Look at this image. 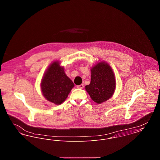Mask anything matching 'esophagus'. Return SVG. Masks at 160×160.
Wrapping results in <instances>:
<instances>
[{"label":"esophagus","mask_w":160,"mask_h":160,"mask_svg":"<svg viewBox=\"0 0 160 160\" xmlns=\"http://www.w3.org/2000/svg\"><path fill=\"white\" fill-rule=\"evenodd\" d=\"M77 88H78V89H83V88H84L83 84L78 85V86H77Z\"/></svg>","instance_id":"obj_1"}]
</instances>
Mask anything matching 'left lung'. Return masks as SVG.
Returning a JSON list of instances; mask_svg holds the SVG:
<instances>
[{"label":"left lung","mask_w":160,"mask_h":160,"mask_svg":"<svg viewBox=\"0 0 160 160\" xmlns=\"http://www.w3.org/2000/svg\"><path fill=\"white\" fill-rule=\"evenodd\" d=\"M91 71V83L86 86L85 89L94 102L101 104L114 94L116 86L114 72L105 61L96 63Z\"/></svg>","instance_id":"8db88e82"}]
</instances>
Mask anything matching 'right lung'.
I'll return each instance as SVG.
<instances>
[{
  "label": "right lung",
  "mask_w": 160,
  "mask_h": 160,
  "mask_svg": "<svg viewBox=\"0 0 160 160\" xmlns=\"http://www.w3.org/2000/svg\"><path fill=\"white\" fill-rule=\"evenodd\" d=\"M74 86L72 80L65 73L59 61L53 62L47 69L41 82V90L47 101L56 105L65 101Z\"/></svg>",
  "instance_id": "right-lung-1"
}]
</instances>
